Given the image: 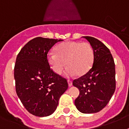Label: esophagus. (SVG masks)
I'll use <instances>...</instances> for the list:
<instances>
[{
  "instance_id": "obj_1",
  "label": "esophagus",
  "mask_w": 129,
  "mask_h": 129,
  "mask_svg": "<svg viewBox=\"0 0 129 129\" xmlns=\"http://www.w3.org/2000/svg\"><path fill=\"white\" fill-rule=\"evenodd\" d=\"M68 86H70V87L72 85V81L71 80H70V79H68Z\"/></svg>"
}]
</instances>
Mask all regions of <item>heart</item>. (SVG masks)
Returning <instances> with one entry per match:
<instances>
[{"label": "heart", "mask_w": 129, "mask_h": 129, "mask_svg": "<svg viewBox=\"0 0 129 129\" xmlns=\"http://www.w3.org/2000/svg\"><path fill=\"white\" fill-rule=\"evenodd\" d=\"M55 53L48 54V63L55 74H62L66 67L68 77L83 76L89 71L94 61V49L88 43L65 41L55 48Z\"/></svg>", "instance_id": "heart-1"}]
</instances>
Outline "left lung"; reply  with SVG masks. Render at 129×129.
Listing matches in <instances>:
<instances>
[{"mask_svg":"<svg viewBox=\"0 0 129 129\" xmlns=\"http://www.w3.org/2000/svg\"><path fill=\"white\" fill-rule=\"evenodd\" d=\"M83 37L94 49V61L86 74L73 81V85L79 90L75 105L82 113H96L108 104L115 92L114 61L103 43L94 37Z\"/></svg>","mask_w":129,"mask_h":129,"instance_id":"1","label":"left lung"}]
</instances>
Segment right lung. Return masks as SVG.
<instances>
[{"mask_svg": "<svg viewBox=\"0 0 129 129\" xmlns=\"http://www.w3.org/2000/svg\"><path fill=\"white\" fill-rule=\"evenodd\" d=\"M61 39L36 37L17 56L14 77L17 94L29 113L39 117L56 110L61 95L68 87L65 78L57 74L48 63L47 54Z\"/></svg>", "mask_w": 129, "mask_h": 129, "instance_id": "add662e5", "label": "right lung"}]
</instances>
